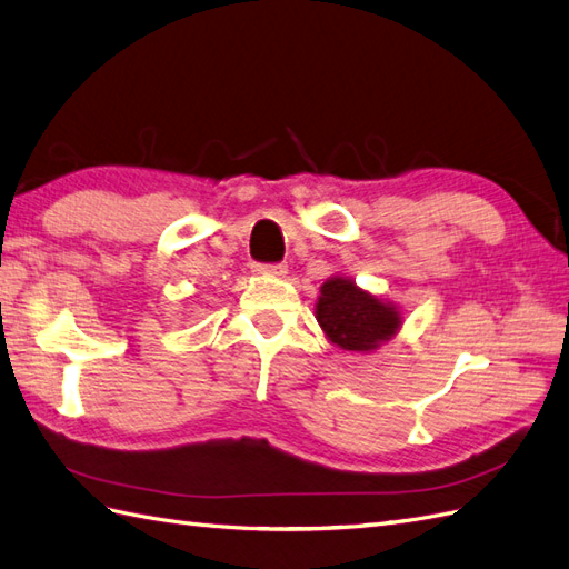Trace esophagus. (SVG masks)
I'll use <instances>...</instances> for the list:
<instances>
[{"instance_id": "esophagus-1", "label": "esophagus", "mask_w": 569, "mask_h": 569, "mask_svg": "<svg viewBox=\"0 0 569 569\" xmlns=\"http://www.w3.org/2000/svg\"><path fill=\"white\" fill-rule=\"evenodd\" d=\"M257 273H269V276H283L288 271V267L283 261H273V264H254Z\"/></svg>"}]
</instances>
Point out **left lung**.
I'll return each instance as SVG.
<instances>
[{
    "instance_id": "left-lung-1",
    "label": "left lung",
    "mask_w": 569,
    "mask_h": 569,
    "mask_svg": "<svg viewBox=\"0 0 569 569\" xmlns=\"http://www.w3.org/2000/svg\"><path fill=\"white\" fill-rule=\"evenodd\" d=\"M317 319L327 337L346 351H370L401 325V317L391 305L380 302L346 279H331L322 286Z\"/></svg>"
}]
</instances>
